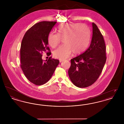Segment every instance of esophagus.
<instances>
[{
    "label": "esophagus",
    "mask_w": 124,
    "mask_h": 124,
    "mask_svg": "<svg viewBox=\"0 0 124 124\" xmlns=\"http://www.w3.org/2000/svg\"><path fill=\"white\" fill-rule=\"evenodd\" d=\"M64 61V60H63V59H59V62H63Z\"/></svg>",
    "instance_id": "esophagus-1"
}]
</instances>
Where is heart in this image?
<instances>
[{"mask_svg":"<svg viewBox=\"0 0 124 124\" xmlns=\"http://www.w3.org/2000/svg\"><path fill=\"white\" fill-rule=\"evenodd\" d=\"M58 33L51 32L48 37L49 45L53 48L58 46L63 39V45L60 46L53 53L55 57L60 59L68 58L73 52L78 54L84 52L88 46L91 31L88 27L79 23H70L60 25Z\"/></svg>","mask_w":124,"mask_h":124,"instance_id":"obj_1","label":"heart"}]
</instances>
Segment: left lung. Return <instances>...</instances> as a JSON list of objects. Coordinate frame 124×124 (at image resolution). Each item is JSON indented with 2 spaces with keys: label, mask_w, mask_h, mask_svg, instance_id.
<instances>
[{
  "label": "left lung",
  "mask_w": 124,
  "mask_h": 124,
  "mask_svg": "<svg viewBox=\"0 0 124 124\" xmlns=\"http://www.w3.org/2000/svg\"><path fill=\"white\" fill-rule=\"evenodd\" d=\"M93 36L88 48L71 60L68 74L71 81L79 88L87 87L96 81L106 62V45L96 24L92 23Z\"/></svg>",
  "instance_id": "1"
}]
</instances>
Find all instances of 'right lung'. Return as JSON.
<instances>
[{
    "label": "right lung",
    "instance_id": "right-lung-1",
    "mask_svg": "<svg viewBox=\"0 0 124 124\" xmlns=\"http://www.w3.org/2000/svg\"><path fill=\"white\" fill-rule=\"evenodd\" d=\"M57 22L42 21L36 23L25 32L20 47V67L30 82L40 85L51 78L59 64L58 59L50 57L47 60L42 59V53L51 54L48 46V37Z\"/></svg>",
    "mask_w": 124,
    "mask_h": 124
}]
</instances>
